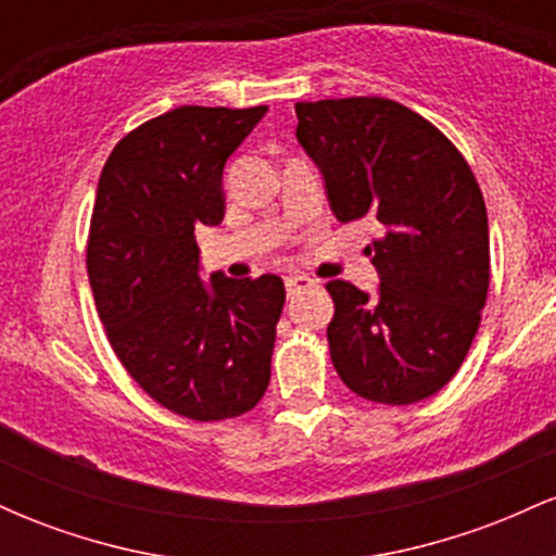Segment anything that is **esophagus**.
<instances>
[{
	"label": "esophagus",
	"instance_id": "34e87169",
	"mask_svg": "<svg viewBox=\"0 0 556 556\" xmlns=\"http://www.w3.org/2000/svg\"><path fill=\"white\" fill-rule=\"evenodd\" d=\"M311 287H316V282L311 277H303V274H292V277L285 279V290H287V295H290V298H295V295H300V292L311 290Z\"/></svg>",
	"mask_w": 556,
	"mask_h": 556
}]
</instances>
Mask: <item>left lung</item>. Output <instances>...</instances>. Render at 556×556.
Wrapping results in <instances>:
<instances>
[{"label": "left lung", "instance_id": "1", "mask_svg": "<svg viewBox=\"0 0 556 556\" xmlns=\"http://www.w3.org/2000/svg\"><path fill=\"white\" fill-rule=\"evenodd\" d=\"M295 114L337 219L381 225L366 248L376 295L327 285L331 363L363 400L431 397L457 374L486 305L489 219L473 172L444 132L392 99L298 101Z\"/></svg>", "mask_w": 556, "mask_h": 556}]
</instances>
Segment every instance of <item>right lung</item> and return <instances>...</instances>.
I'll list each match as a JSON object with an SVG mask.
<instances>
[{"instance_id":"1","label":"right lung","mask_w":556,"mask_h":556,"mask_svg":"<svg viewBox=\"0 0 556 556\" xmlns=\"http://www.w3.org/2000/svg\"><path fill=\"white\" fill-rule=\"evenodd\" d=\"M264 114L177 106L127 132L96 188L86 264L106 337L149 397L193 420L242 416L271 379L285 282H201L195 242L225 216V164Z\"/></svg>"}]
</instances>
